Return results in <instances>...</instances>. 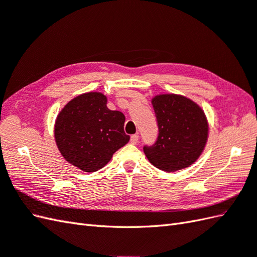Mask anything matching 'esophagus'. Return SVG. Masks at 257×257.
Returning <instances> with one entry per match:
<instances>
[{"instance_id": "esophagus-1", "label": "esophagus", "mask_w": 257, "mask_h": 257, "mask_svg": "<svg viewBox=\"0 0 257 257\" xmlns=\"http://www.w3.org/2000/svg\"><path fill=\"white\" fill-rule=\"evenodd\" d=\"M138 139H139L138 135H133L130 137V143L131 145H137V143H138Z\"/></svg>"}]
</instances>
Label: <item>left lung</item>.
Instances as JSON below:
<instances>
[{
    "label": "left lung",
    "instance_id": "obj_1",
    "mask_svg": "<svg viewBox=\"0 0 257 257\" xmlns=\"http://www.w3.org/2000/svg\"><path fill=\"white\" fill-rule=\"evenodd\" d=\"M159 135L143 151L150 163L164 172L188 168L204 151L208 122L200 107L189 98L162 94L152 98Z\"/></svg>",
    "mask_w": 257,
    "mask_h": 257
}]
</instances>
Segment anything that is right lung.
Instances as JSON below:
<instances>
[{
	"label": "right lung",
	"mask_w": 257,
	"mask_h": 257,
	"mask_svg": "<svg viewBox=\"0 0 257 257\" xmlns=\"http://www.w3.org/2000/svg\"><path fill=\"white\" fill-rule=\"evenodd\" d=\"M104 94L79 95L59 112L55 139L69 163L84 172H95L109 162L112 154L129 141L124 115L107 108Z\"/></svg>",
	"instance_id": "right-lung-1"
}]
</instances>
